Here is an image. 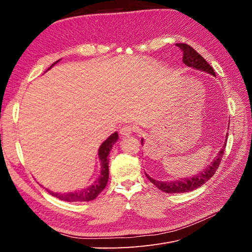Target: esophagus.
I'll list each match as a JSON object with an SVG mask.
<instances>
[{"instance_id": "esophagus-1", "label": "esophagus", "mask_w": 252, "mask_h": 252, "mask_svg": "<svg viewBox=\"0 0 252 252\" xmlns=\"http://www.w3.org/2000/svg\"><path fill=\"white\" fill-rule=\"evenodd\" d=\"M132 131H133V127L131 125L127 124V125H124L123 127L120 129V134L122 136H127V135L130 134Z\"/></svg>"}]
</instances>
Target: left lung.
I'll return each instance as SVG.
<instances>
[{
	"instance_id": "left-lung-1",
	"label": "left lung",
	"mask_w": 252,
	"mask_h": 252,
	"mask_svg": "<svg viewBox=\"0 0 252 252\" xmlns=\"http://www.w3.org/2000/svg\"><path fill=\"white\" fill-rule=\"evenodd\" d=\"M175 45H177V46L183 51V62L185 63V65L196 68V69L202 70V71H206L216 77V73L213 71L212 67L206 62V60L200 55V53H197L191 46H189V45L185 43H179ZM227 138H228V133H227ZM142 143H143V140H142ZM225 147H226V143H224L222 149L220 150L217 158L213 159V162H211V164L208 165V167H206L204 170L193 175L192 178H185V179L169 181V182L168 181L161 182V181L154 180L147 174L146 177L150 180L151 183H154V185H156L159 190H162V191L167 193H183V192L192 191V190L201 187L203 184H205L206 182L213 177V174L216 173L218 167L220 166V159H222V157L224 155Z\"/></svg>"
}]
</instances>
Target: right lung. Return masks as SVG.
Listing matches in <instances>:
<instances>
[{"instance_id":"add662e5","label":"right lung","mask_w":252,"mask_h":252,"mask_svg":"<svg viewBox=\"0 0 252 252\" xmlns=\"http://www.w3.org/2000/svg\"><path fill=\"white\" fill-rule=\"evenodd\" d=\"M59 61H57L56 63H58ZM56 63H53L50 68L55 65ZM119 139V134L118 132L112 133L109 138L106 140L102 145L100 149H98V158L101 159V174L98 179L94 183L93 185L82 189L78 190V191H73V192H68V193H57V192H52L50 190H47V191L52 195L56 196L60 200H63L66 202H89L94 200L95 197L103 191V189L107 185L108 182V177H109V169H108V155L109 151L112 148V145L117 142Z\"/></svg>"}]
</instances>
